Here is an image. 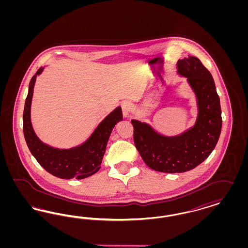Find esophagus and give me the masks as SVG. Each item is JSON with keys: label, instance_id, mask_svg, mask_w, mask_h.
Segmentation results:
<instances>
[{"label": "esophagus", "instance_id": "1", "mask_svg": "<svg viewBox=\"0 0 248 248\" xmlns=\"http://www.w3.org/2000/svg\"><path fill=\"white\" fill-rule=\"evenodd\" d=\"M134 108V105L132 102L130 101H125L122 104V109H123V113H124V117H129L130 113L132 112Z\"/></svg>", "mask_w": 248, "mask_h": 248}]
</instances>
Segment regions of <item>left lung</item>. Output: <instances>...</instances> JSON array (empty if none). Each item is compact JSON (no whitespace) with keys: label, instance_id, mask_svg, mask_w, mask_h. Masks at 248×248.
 <instances>
[{"label":"left lung","instance_id":"obj_1","mask_svg":"<svg viewBox=\"0 0 248 248\" xmlns=\"http://www.w3.org/2000/svg\"><path fill=\"white\" fill-rule=\"evenodd\" d=\"M177 69L188 78L197 97L195 125L179 136L164 137L145 123L131 121L134 142L143 161L164 173H183L200 165L215 149L222 126L219 96L210 71L195 57L179 59Z\"/></svg>","mask_w":248,"mask_h":248}]
</instances>
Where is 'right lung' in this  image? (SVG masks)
Returning <instances> with one entry per match:
<instances>
[{"label": "right lung", "mask_w": 248, "mask_h": 248, "mask_svg": "<svg viewBox=\"0 0 248 248\" xmlns=\"http://www.w3.org/2000/svg\"><path fill=\"white\" fill-rule=\"evenodd\" d=\"M39 69L31 78L23 112V132L27 145L37 162L48 173L63 179H83L96 173L106 151L107 142L115 124L123 120L121 107L110 112L81 146L70 150H59L41 141L31 123V105L36 77L43 71Z\"/></svg>", "instance_id": "add662e5"}]
</instances>
